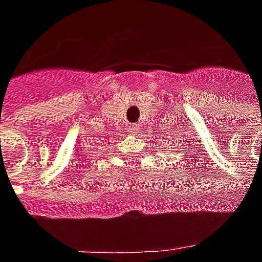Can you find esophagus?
<instances>
[{"label": "esophagus", "mask_w": 262, "mask_h": 262, "mask_svg": "<svg viewBox=\"0 0 262 262\" xmlns=\"http://www.w3.org/2000/svg\"><path fill=\"white\" fill-rule=\"evenodd\" d=\"M137 129H139V125L137 123H132L129 126V133H137Z\"/></svg>", "instance_id": "34e87169"}]
</instances>
